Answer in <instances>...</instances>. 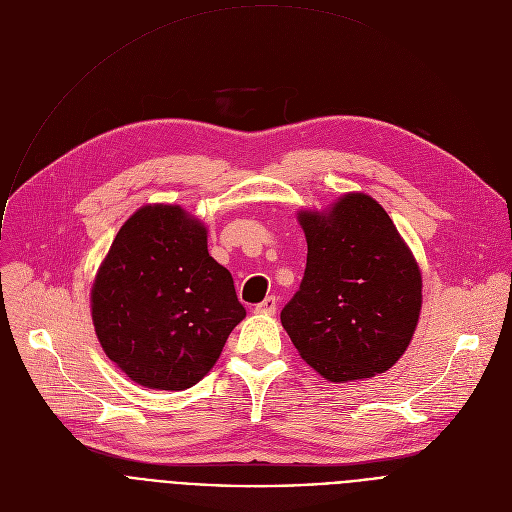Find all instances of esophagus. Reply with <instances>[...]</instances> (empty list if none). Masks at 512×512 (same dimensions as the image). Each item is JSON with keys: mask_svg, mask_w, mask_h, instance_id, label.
I'll return each instance as SVG.
<instances>
[{"mask_svg": "<svg viewBox=\"0 0 512 512\" xmlns=\"http://www.w3.org/2000/svg\"><path fill=\"white\" fill-rule=\"evenodd\" d=\"M275 310H277V300H275V296H269V298H265L261 304L255 306V312H259V314H275Z\"/></svg>", "mask_w": 512, "mask_h": 512, "instance_id": "34e87169", "label": "esophagus"}]
</instances>
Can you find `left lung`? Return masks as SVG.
Returning <instances> with one entry per match:
<instances>
[{
	"label": "left lung",
	"mask_w": 512,
	"mask_h": 512,
	"mask_svg": "<svg viewBox=\"0 0 512 512\" xmlns=\"http://www.w3.org/2000/svg\"><path fill=\"white\" fill-rule=\"evenodd\" d=\"M308 261L281 324L302 358L332 383L389 371L421 310V273L385 208L346 194L328 214L302 212Z\"/></svg>",
	"instance_id": "obj_1"
}]
</instances>
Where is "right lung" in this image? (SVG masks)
I'll list each match as a JSON object with an SVG mask.
<instances>
[{"label":"right lung","instance_id":"add662e5","mask_svg":"<svg viewBox=\"0 0 512 512\" xmlns=\"http://www.w3.org/2000/svg\"><path fill=\"white\" fill-rule=\"evenodd\" d=\"M91 302L105 354L162 391L196 385L247 314L233 275L208 255L204 225L168 204L143 206L121 227Z\"/></svg>","mask_w":512,"mask_h":512}]
</instances>
